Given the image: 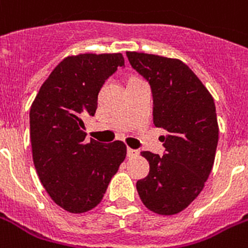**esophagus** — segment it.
Returning a JSON list of instances; mask_svg holds the SVG:
<instances>
[{
    "label": "esophagus",
    "mask_w": 248,
    "mask_h": 248,
    "mask_svg": "<svg viewBox=\"0 0 248 248\" xmlns=\"http://www.w3.org/2000/svg\"><path fill=\"white\" fill-rule=\"evenodd\" d=\"M138 154H139L138 150H135V149H131V148L127 149V156H128V158H134V156H136Z\"/></svg>",
    "instance_id": "1"
}]
</instances>
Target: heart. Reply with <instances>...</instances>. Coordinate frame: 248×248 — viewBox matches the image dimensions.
I'll list each match as a JSON object with an SVG mask.
<instances>
[{"label":"heart","mask_w":248,"mask_h":248,"mask_svg":"<svg viewBox=\"0 0 248 248\" xmlns=\"http://www.w3.org/2000/svg\"><path fill=\"white\" fill-rule=\"evenodd\" d=\"M134 78H135V76H134Z\"/></svg>","instance_id":"heart-1"}]
</instances>
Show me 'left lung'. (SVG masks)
<instances>
[{
    "label": "left lung",
    "instance_id": "1",
    "mask_svg": "<svg viewBox=\"0 0 248 248\" xmlns=\"http://www.w3.org/2000/svg\"><path fill=\"white\" fill-rule=\"evenodd\" d=\"M131 66L152 86L153 120L167 131L166 154L141 152L148 177L138 181L139 196L153 213L174 215L199 196L214 166L219 126L213 96L186 63L126 52Z\"/></svg>",
    "mask_w": 248,
    "mask_h": 248
}]
</instances>
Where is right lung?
Returning a JSON list of instances; mask_svg holds the SVG:
<instances>
[{
  "mask_svg": "<svg viewBox=\"0 0 248 248\" xmlns=\"http://www.w3.org/2000/svg\"><path fill=\"white\" fill-rule=\"evenodd\" d=\"M122 53H81L63 58L42 84L30 107L34 167L52 200L81 214L99 204L126 158L124 142L85 141L84 120L94 116L98 93Z\"/></svg>",
  "mask_w": 248,
  "mask_h": 248,
  "instance_id": "obj_1",
  "label": "right lung"
}]
</instances>
